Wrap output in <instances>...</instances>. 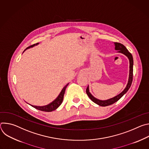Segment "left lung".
I'll return each instance as SVG.
<instances>
[{
    "label": "left lung",
    "instance_id": "obj_1",
    "mask_svg": "<svg viewBox=\"0 0 149 149\" xmlns=\"http://www.w3.org/2000/svg\"><path fill=\"white\" fill-rule=\"evenodd\" d=\"M115 45V49L118 51V52L122 53L124 54L127 58L129 59L130 62V71H129V81L128 83L127 84V86L125 88V89L118 95H116V97L111 98L110 99L107 100H100L96 98H95L94 96L92 95V94L90 93L89 91V87L88 86L86 89V93L89 98L95 104L99 105L100 106H102V107H105V106H108L110 105H111L116 102H117L118 100H119L128 91L131 86L132 81H133V56L131 53L129 52L127 49L125 48L124 45L120 43H118V42H114Z\"/></svg>",
    "mask_w": 149,
    "mask_h": 149
}]
</instances>
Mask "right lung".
I'll return each instance as SVG.
<instances>
[{
    "mask_svg": "<svg viewBox=\"0 0 149 149\" xmlns=\"http://www.w3.org/2000/svg\"><path fill=\"white\" fill-rule=\"evenodd\" d=\"M39 43H37L36 44H34L33 45H31L28 48H26L24 51L31 47H34L35 45H38ZM69 84H67L66 86L63 88V89L62 90V91H61L60 94H59V95L57 97V98L54 100L52 102H51L50 104H48V105H44V106H36V105H31L32 107H34L35 109H37V110H40V111H46V112H51V111H54L57 108H58L59 107V105L62 104V101H63V95H64V94H65V89L67 88V87L68 86V85Z\"/></svg>",
    "mask_w": 149,
    "mask_h": 149,
    "instance_id": "right-lung-1",
    "label": "right lung"
}]
</instances>
